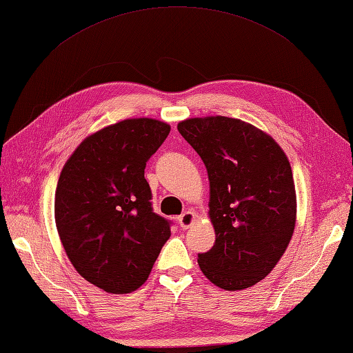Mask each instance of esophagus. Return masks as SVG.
<instances>
[{"mask_svg": "<svg viewBox=\"0 0 353 353\" xmlns=\"http://www.w3.org/2000/svg\"><path fill=\"white\" fill-rule=\"evenodd\" d=\"M195 221H196V214L193 213L192 210H189V212H184V213L181 214V216L178 218L179 227H181L183 230L190 228L193 224H195Z\"/></svg>", "mask_w": 353, "mask_h": 353, "instance_id": "1", "label": "esophagus"}]
</instances>
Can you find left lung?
Returning <instances> with one entry per match:
<instances>
[{
    "label": "left lung",
    "mask_w": 353,
    "mask_h": 353,
    "mask_svg": "<svg viewBox=\"0 0 353 353\" xmlns=\"http://www.w3.org/2000/svg\"><path fill=\"white\" fill-rule=\"evenodd\" d=\"M178 131L204 161L208 216L216 241L198 254L204 276L225 291L245 290L276 267L296 227L291 164L272 137L239 119H187Z\"/></svg>",
    "instance_id": "left-lung-1"
}]
</instances>
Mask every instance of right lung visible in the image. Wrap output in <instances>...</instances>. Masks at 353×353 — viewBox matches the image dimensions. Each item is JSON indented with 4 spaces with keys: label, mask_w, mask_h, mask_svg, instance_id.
Instances as JSON below:
<instances>
[{
    "label": "right lung",
    "mask_w": 353,
    "mask_h": 353,
    "mask_svg": "<svg viewBox=\"0 0 353 353\" xmlns=\"http://www.w3.org/2000/svg\"><path fill=\"white\" fill-rule=\"evenodd\" d=\"M169 132L154 119L119 121L86 137L61 172L54 219L63 250L79 274L106 292L145 283L170 237L145 178Z\"/></svg>",
    "instance_id": "right-lung-1"
}]
</instances>
